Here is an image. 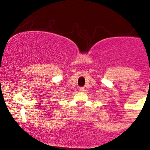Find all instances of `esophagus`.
<instances>
[{
  "mask_svg": "<svg viewBox=\"0 0 150 150\" xmlns=\"http://www.w3.org/2000/svg\"><path fill=\"white\" fill-rule=\"evenodd\" d=\"M79 91L80 92H84V91H85V88L84 87H80L79 88Z\"/></svg>",
  "mask_w": 150,
  "mask_h": 150,
  "instance_id": "1",
  "label": "esophagus"
}]
</instances>
